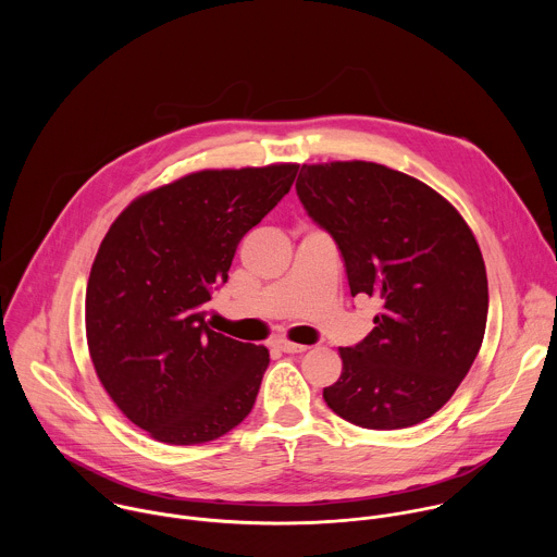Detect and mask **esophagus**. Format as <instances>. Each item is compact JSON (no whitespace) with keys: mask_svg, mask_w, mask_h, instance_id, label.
Masks as SVG:
<instances>
[{"mask_svg":"<svg viewBox=\"0 0 557 557\" xmlns=\"http://www.w3.org/2000/svg\"><path fill=\"white\" fill-rule=\"evenodd\" d=\"M273 346H275V348H280V350H282V352H286V355H299V352H306V350H308V346L293 344V342H288V339H275V342H273Z\"/></svg>","mask_w":557,"mask_h":557,"instance_id":"esophagus-1","label":"esophagus"}]
</instances>
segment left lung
Listing matches in <instances>:
<instances>
[{"mask_svg": "<svg viewBox=\"0 0 557 557\" xmlns=\"http://www.w3.org/2000/svg\"><path fill=\"white\" fill-rule=\"evenodd\" d=\"M295 189L337 243L350 295L381 304L372 333L339 348L342 376L324 401L368 430L430 419L485 337L487 271L471 228L432 187L376 163L301 165Z\"/></svg>", "mask_w": 557, "mask_h": 557, "instance_id": "obj_1", "label": "left lung"}]
</instances>
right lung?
<instances>
[{"mask_svg":"<svg viewBox=\"0 0 557 557\" xmlns=\"http://www.w3.org/2000/svg\"><path fill=\"white\" fill-rule=\"evenodd\" d=\"M297 170L196 172L136 198L106 233L86 293L88 348L112 401L151 438L207 443L251 412L269 350L211 331L205 306Z\"/></svg>","mask_w":557,"mask_h":557,"instance_id":"add662e5","label":"right lung"}]
</instances>
